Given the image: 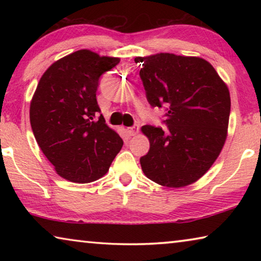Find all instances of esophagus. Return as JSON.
Wrapping results in <instances>:
<instances>
[{
	"label": "esophagus",
	"instance_id": "1",
	"mask_svg": "<svg viewBox=\"0 0 261 261\" xmlns=\"http://www.w3.org/2000/svg\"><path fill=\"white\" fill-rule=\"evenodd\" d=\"M127 132H129L130 136H136L139 132V126L138 125H134L131 127H127Z\"/></svg>",
	"mask_w": 261,
	"mask_h": 261
}]
</instances>
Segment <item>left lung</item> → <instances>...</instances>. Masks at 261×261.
<instances>
[{
	"label": "left lung",
	"instance_id": "1",
	"mask_svg": "<svg viewBox=\"0 0 261 261\" xmlns=\"http://www.w3.org/2000/svg\"><path fill=\"white\" fill-rule=\"evenodd\" d=\"M152 107L166 106L167 130L144 125L149 151L140 158L147 177L182 188L205 175L227 138L230 94L215 69L200 57L169 53L136 57Z\"/></svg>",
	"mask_w": 261,
	"mask_h": 261
}]
</instances>
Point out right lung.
<instances>
[{
	"mask_svg": "<svg viewBox=\"0 0 261 261\" xmlns=\"http://www.w3.org/2000/svg\"><path fill=\"white\" fill-rule=\"evenodd\" d=\"M117 57L77 50L53 63L31 101L35 140L61 177L90 183L107 173L123 140L106 124L96 101L99 79Z\"/></svg>",
	"mask_w": 261,
	"mask_h": 261,
	"instance_id": "add662e5",
	"label": "right lung"
}]
</instances>
